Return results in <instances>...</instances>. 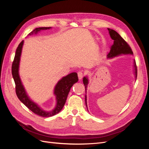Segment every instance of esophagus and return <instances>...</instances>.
I'll return each instance as SVG.
<instances>
[{"instance_id":"esophagus-1","label":"esophagus","mask_w":149,"mask_h":149,"mask_svg":"<svg viewBox=\"0 0 149 149\" xmlns=\"http://www.w3.org/2000/svg\"><path fill=\"white\" fill-rule=\"evenodd\" d=\"M78 78L79 79H81L83 77V73L82 71H78Z\"/></svg>"}]
</instances>
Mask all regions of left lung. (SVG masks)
<instances>
[{
  "mask_svg": "<svg viewBox=\"0 0 149 149\" xmlns=\"http://www.w3.org/2000/svg\"><path fill=\"white\" fill-rule=\"evenodd\" d=\"M107 30L109 31V33L111 38L114 40V44L111 46V50L107 55V59H111V58H113L114 57L122 55H133L132 49L127 44V43L120 37V35L117 31L111 29H107ZM134 73L135 75V78H136V79L137 75V70L136 64V61L135 60H134ZM83 81L85 86L86 93L88 84L89 83V80L87 76H84L83 79ZM85 102L86 106L87 107L86 94L85 95Z\"/></svg>",
  "mask_w": 149,
  "mask_h": 149,
  "instance_id": "obj_1",
  "label": "left lung"
}]
</instances>
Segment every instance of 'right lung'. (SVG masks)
<instances>
[{"instance_id": "right-lung-1", "label": "right lung", "mask_w": 149, "mask_h": 149, "mask_svg": "<svg viewBox=\"0 0 149 149\" xmlns=\"http://www.w3.org/2000/svg\"><path fill=\"white\" fill-rule=\"evenodd\" d=\"M51 27H39L36 28L28 35H31L37 34L39 31L47 29H50ZM24 41L21 42L18 46L15 52L14 60H13L12 66V74L13 80L15 84V91L18 98L20 101L25 104L29 109L32 111L33 113L40 116L48 118L55 116L60 112L66 102V99L70 91L71 88L73 84L78 81V74L73 72L66 76L63 77L59 80L54 88V94L56 97V106L52 111H45L40 107L37 103L31 100L26 93L25 89L22 83L19 75V65L20 61V56L22 51V47L24 45Z\"/></svg>"}]
</instances>
